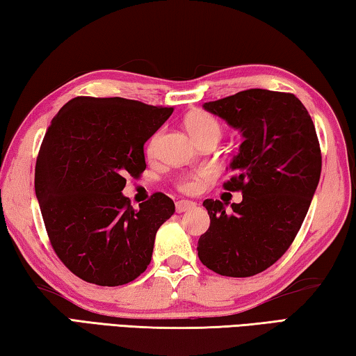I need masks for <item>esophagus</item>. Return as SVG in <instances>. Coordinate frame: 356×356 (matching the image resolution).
Listing matches in <instances>:
<instances>
[{
	"label": "esophagus",
	"mask_w": 356,
	"mask_h": 356,
	"mask_svg": "<svg viewBox=\"0 0 356 356\" xmlns=\"http://www.w3.org/2000/svg\"><path fill=\"white\" fill-rule=\"evenodd\" d=\"M196 204L193 201H177L176 202V210L177 213H184V212H188V210L195 209Z\"/></svg>",
	"instance_id": "esophagus-1"
}]
</instances>
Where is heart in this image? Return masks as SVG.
I'll return each mask as SVG.
<instances>
[{
	"mask_svg": "<svg viewBox=\"0 0 356 356\" xmlns=\"http://www.w3.org/2000/svg\"><path fill=\"white\" fill-rule=\"evenodd\" d=\"M186 129H188L193 138L206 134V131H216V134H220L218 122H216V120L207 113L191 114V116L186 119ZM154 146H155V138H152V141L149 144V152H152ZM209 176H210L209 171H197V172L188 174V176H185L179 180V188L185 193H196L201 188L202 182Z\"/></svg>",
	"mask_w": 356,
	"mask_h": 356,
	"instance_id": "heart-1",
	"label": "heart"
}]
</instances>
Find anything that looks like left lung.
<instances>
[{
	"label": "left lung",
	"instance_id": "left-lung-1",
	"mask_svg": "<svg viewBox=\"0 0 356 356\" xmlns=\"http://www.w3.org/2000/svg\"><path fill=\"white\" fill-rule=\"evenodd\" d=\"M202 108L242 134L226 190H240L242 202L226 210L206 200L210 226L197 242V256L222 276L246 278L267 270L297 236L322 171L316 127L293 94L246 89Z\"/></svg>",
	"mask_w": 356,
	"mask_h": 356
}]
</instances>
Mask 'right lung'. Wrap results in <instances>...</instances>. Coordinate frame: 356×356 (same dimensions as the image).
<instances>
[{
  "instance_id": "right-lung-1",
  "label": "right lung",
  "mask_w": 356,
  "mask_h": 356,
  "mask_svg": "<svg viewBox=\"0 0 356 356\" xmlns=\"http://www.w3.org/2000/svg\"><path fill=\"white\" fill-rule=\"evenodd\" d=\"M171 114L122 97H75L51 119L35 163V197L53 250L78 278L122 286L150 264L156 231L176 207L155 193L134 209L122 190L129 174L146 170L144 144Z\"/></svg>"
}]
</instances>
